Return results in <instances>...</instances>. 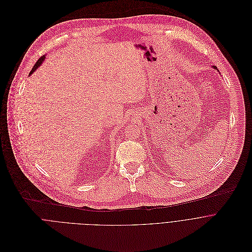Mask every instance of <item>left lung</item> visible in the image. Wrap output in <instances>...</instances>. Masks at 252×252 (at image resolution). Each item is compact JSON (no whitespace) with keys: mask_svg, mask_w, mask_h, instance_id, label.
Segmentation results:
<instances>
[{"mask_svg":"<svg viewBox=\"0 0 252 252\" xmlns=\"http://www.w3.org/2000/svg\"><path fill=\"white\" fill-rule=\"evenodd\" d=\"M214 67H215V68H217V67H216V66H214Z\"/></svg>","mask_w":252,"mask_h":252,"instance_id":"1","label":"left lung"}]
</instances>
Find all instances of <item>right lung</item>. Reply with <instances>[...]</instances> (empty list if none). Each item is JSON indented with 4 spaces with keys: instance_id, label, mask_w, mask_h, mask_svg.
Returning <instances> with one entry per match:
<instances>
[{
    "instance_id": "right-lung-1",
    "label": "right lung",
    "mask_w": 252,
    "mask_h": 252,
    "mask_svg": "<svg viewBox=\"0 0 252 252\" xmlns=\"http://www.w3.org/2000/svg\"><path fill=\"white\" fill-rule=\"evenodd\" d=\"M44 59H45V57H44V56H42V57H40V58L37 60V62H36V63H35V64L33 65L32 69L31 70L30 75H31V74H32V72H33V71H34V70H35V69H36V68H37V67H38V66H39L43 62H44Z\"/></svg>"
}]
</instances>
